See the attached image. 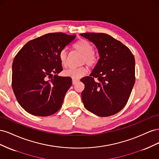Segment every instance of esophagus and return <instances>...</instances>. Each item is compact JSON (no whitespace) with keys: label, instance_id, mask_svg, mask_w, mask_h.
Wrapping results in <instances>:
<instances>
[{"label":"esophagus","instance_id":"obj_1","mask_svg":"<svg viewBox=\"0 0 159 159\" xmlns=\"http://www.w3.org/2000/svg\"><path fill=\"white\" fill-rule=\"evenodd\" d=\"M80 80H76V79H73L72 80V84H75L77 82H78Z\"/></svg>","mask_w":159,"mask_h":159}]
</instances>
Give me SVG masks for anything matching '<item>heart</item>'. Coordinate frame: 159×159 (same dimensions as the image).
Returning a JSON list of instances; mask_svg holds the SVG:
<instances>
[{"instance_id": "heart-1", "label": "heart", "mask_w": 159, "mask_h": 159, "mask_svg": "<svg viewBox=\"0 0 159 159\" xmlns=\"http://www.w3.org/2000/svg\"><path fill=\"white\" fill-rule=\"evenodd\" d=\"M74 48L75 50L82 54L81 64H85L89 67L93 66L95 64L97 59L94 54V48L89 42L84 39H81L75 43ZM59 58L62 66L64 67L68 66V53L66 50H62L60 52ZM87 72L88 70L85 67L81 66L79 68H72L64 71V75L72 79L78 80L82 78L87 74Z\"/></svg>"}]
</instances>
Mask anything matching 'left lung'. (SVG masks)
Instances as JSON below:
<instances>
[{"label":"left lung","instance_id":"1","mask_svg":"<svg viewBox=\"0 0 159 159\" xmlns=\"http://www.w3.org/2000/svg\"><path fill=\"white\" fill-rule=\"evenodd\" d=\"M96 46L99 59L85 85L81 99L85 107L100 117L119 112L128 102L135 81L134 57L127 46L104 33H83Z\"/></svg>","mask_w":159,"mask_h":159}]
</instances>
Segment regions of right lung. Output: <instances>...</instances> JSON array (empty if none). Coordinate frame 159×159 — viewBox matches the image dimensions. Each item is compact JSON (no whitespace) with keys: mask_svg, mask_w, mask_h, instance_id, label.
Listing matches in <instances>:
<instances>
[{"mask_svg":"<svg viewBox=\"0 0 159 159\" xmlns=\"http://www.w3.org/2000/svg\"><path fill=\"white\" fill-rule=\"evenodd\" d=\"M75 37L46 34L27 42L14 57L12 87L18 103L28 113L46 117L61 108L72 81L70 77L57 75L63 70L59 54Z\"/></svg>","mask_w":159,"mask_h":159,"instance_id":"1","label":"right lung"}]
</instances>
